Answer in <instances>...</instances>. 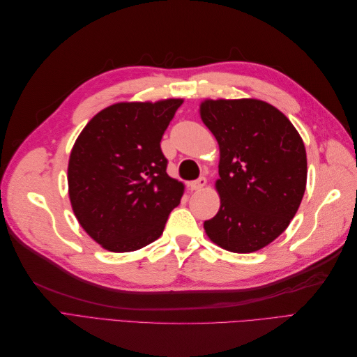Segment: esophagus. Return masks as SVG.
<instances>
[{
	"label": "esophagus",
	"instance_id": "1",
	"mask_svg": "<svg viewBox=\"0 0 357 357\" xmlns=\"http://www.w3.org/2000/svg\"><path fill=\"white\" fill-rule=\"evenodd\" d=\"M205 185H207V178H205V177H199V178L189 183V186H190L192 190H201Z\"/></svg>",
	"mask_w": 357,
	"mask_h": 357
}]
</instances>
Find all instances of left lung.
I'll return each instance as SVG.
<instances>
[{
  "label": "left lung",
  "instance_id": "1",
  "mask_svg": "<svg viewBox=\"0 0 357 357\" xmlns=\"http://www.w3.org/2000/svg\"><path fill=\"white\" fill-rule=\"evenodd\" d=\"M201 119L220 147V210L204 229L225 250L256 252L283 234L299 208L304 142L282 112L259 100H207Z\"/></svg>",
  "mask_w": 357,
  "mask_h": 357
}]
</instances>
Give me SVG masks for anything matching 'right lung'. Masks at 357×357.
I'll use <instances>...</instances> for the list:
<instances>
[{
	"instance_id": "1",
	"label": "right lung",
	"mask_w": 357,
	"mask_h": 357,
	"mask_svg": "<svg viewBox=\"0 0 357 357\" xmlns=\"http://www.w3.org/2000/svg\"><path fill=\"white\" fill-rule=\"evenodd\" d=\"M183 100L119 102L91 119L68 162L82 228L104 248L134 252L164 232L185 186L167 174L160 139Z\"/></svg>"
}]
</instances>
